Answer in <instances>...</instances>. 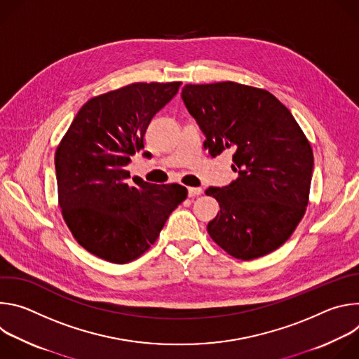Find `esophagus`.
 I'll return each instance as SVG.
<instances>
[{"label": "esophagus", "instance_id": "1", "mask_svg": "<svg viewBox=\"0 0 359 359\" xmlns=\"http://www.w3.org/2000/svg\"><path fill=\"white\" fill-rule=\"evenodd\" d=\"M187 191H189V197H196L203 193V189L201 187H189Z\"/></svg>", "mask_w": 359, "mask_h": 359}]
</instances>
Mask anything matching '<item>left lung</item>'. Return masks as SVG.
I'll return each mask as SVG.
<instances>
[{
    "mask_svg": "<svg viewBox=\"0 0 359 359\" xmlns=\"http://www.w3.org/2000/svg\"><path fill=\"white\" fill-rule=\"evenodd\" d=\"M182 99L216 158L230 149L238 177L209 187L220 212L210 237L240 260L262 257L292 234L309 204L314 155L291 112L270 92L236 82L186 85Z\"/></svg>",
    "mask_w": 359,
    "mask_h": 359,
    "instance_id": "obj_1",
    "label": "left lung"
}]
</instances>
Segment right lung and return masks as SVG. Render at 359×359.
<instances>
[{"label": "right lung", "instance_id": "right-lung-1", "mask_svg": "<svg viewBox=\"0 0 359 359\" xmlns=\"http://www.w3.org/2000/svg\"><path fill=\"white\" fill-rule=\"evenodd\" d=\"M182 82H136L89 99L55 153L60 206L76 241L99 259L125 264L156 241L187 197L180 184L135 179L126 166L144 147L151 121ZM146 153V151H144Z\"/></svg>", "mask_w": 359, "mask_h": 359}]
</instances>
